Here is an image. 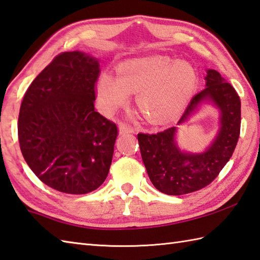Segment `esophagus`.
<instances>
[{"label": "esophagus", "instance_id": "esophagus-1", "mask_svg": "<svg viewBox=\"0 0 260 260\" xmlns=\"http://www.w3.org/2000/svg\"><path fill=\"white\" fill-rule=\"evenodd\" d=\"M119 130H120V134L121 135H126V134H135L136 130L135 128H132L130 125H126L124 123H121L119 126Z\"/></svg>", "mask_w": 260, "mask_h": 260}]
</instances>
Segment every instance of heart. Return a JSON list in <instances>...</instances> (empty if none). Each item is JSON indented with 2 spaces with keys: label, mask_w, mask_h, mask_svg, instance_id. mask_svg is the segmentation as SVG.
Masks as SVG:
<instances>
[{
  "label": "heart",
  "mask_w": 260,
  "mask_h": 260,
  "mask_svg": "<svg viewBox=\"0 0 260 260\" xmlns=\"http://www.w3.org/2000/svg\"><path fill=\"white\" fill-rule=\"evenodd\" d=\"M118 77L101 75L96 93L101 108L107 114L128 102L130 93H137V105L152 124H160L186 107L197 88L198 77L186 61L166 56L120 63Z\"/></svg>",
  "instance_id": "heart-1"
}]
</instances>
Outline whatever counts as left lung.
Instances as JSON below:
<instances>
[{
    "instance_id": "1",
    "label": "left lung",
    "mask_w": 260,
    "mask_h": 260,
    "mask_svg": "<svg viewBox=\"0 0 260 260\" xmlns=\"http://www.w3.org/2000/svg\"><path fill=\"white\" fill-rule=\"evenodd\" d=\"M206 87L190 100L177 124L192 115L203 101L210 100L221 112V126L208 150L184 153L175 142L176 128L157 134H138V142L148 176L159 192L183 195L208 186L229 161L240 136L241 102L234 86L214 70H209Z\"/></svg>"
}]
</instances>
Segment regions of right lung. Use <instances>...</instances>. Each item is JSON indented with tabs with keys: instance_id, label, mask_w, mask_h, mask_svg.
Wrapping results in <instances>:
<instances>
[{
	"instance_id": "add662e5",
	"label": "right lung",
	"mask_w": 260,
	"mask_h": 260,
	"mask_svg": "<svg viewBox=\"0 0 260 260\" xmlns=\"http://www.w3.org/2000/svg\"><path fill=\"white\" fill-rule=\"evenodd\" d=\"M100 65L82 51L57 55L26 89L20 107V149L36 176L67 194H86L107 178L119 135L95 111Z\"/></svg>"
}]
</instances>
